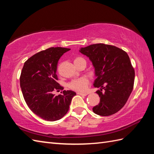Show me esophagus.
I'll use <instances>...</instances> for the list:
<instances>
[{"label":"esophagus","instance_id":"obj_1","mask_svg":"<svg viewBox=\"0 0 154 154\" xmlns=\"http://www.w3.org/2000/svg\"><path fill=\"white\" fill-rule=\"evenodd\" d=\"M77 94H79V95H83V96H87L88 94L86 93H81V92H77Z\"/></svg>","mask_w":154,"mask_h":154}]
</instances>
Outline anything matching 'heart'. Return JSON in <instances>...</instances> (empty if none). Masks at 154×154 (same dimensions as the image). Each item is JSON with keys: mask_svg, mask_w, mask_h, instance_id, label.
Instances as JSON below:
<instances>
[{"mask_svg": "<svg viewBox=\"0 0 154 154\" xmlns=\"http://www.w3.org/2000/svg\"><path fill=\"white\" fill-rule=\"evenodd\" d=\"M84 60L82 57H76L74 60V63L76 62ZM89 83V80L86 77H81L79 79H75L72 80L71 82L68 84V86L71 89L77 91H84L86 89L87 84Z\"/></svg>", "mask_w": 154, "mask_h": 154, "instance_id": "obj_1", "label": "heart"}]
</instances>
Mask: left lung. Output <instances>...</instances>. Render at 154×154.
<instances>
[{"mask_svg": "<svg viewBox=\"0 0 154 154\" xmlns=\"http://www.w3.org/2000/svg\"><path fill=\"white\" fill-rule=\"evenodd\" d=\"M89 57L97 77L93 85L100 87L97 93L100 103L93 108L98 115L106 116L117 112L124 106L131 94L135 73L128 55L121 49L104 44L80 48Z\"/></svg>", "mask_w": 154, "mask_h": 154, "instance_id": "8db88e82", "label": "left lung"}]
</instances>
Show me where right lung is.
<instances>
[{"label": "right lung", "instance_id": "obj_1", "mask_svg": "<svg viewBox=\"0 0 154 154\" xmlns=\"http://www.w3.org/2000/svg\"><path fill=\"white\" fill-rule=\"evenodd\" d=\"M70 49L50 48L35 54L25 62L20 83L23 97L30 109L37 116L48 121L61 119L68 112L73 91H63L55 96V90H63L57 82L58 61Z\"/></svg>", "mask_w": 154, "mask_h": 154}]
</instances>
